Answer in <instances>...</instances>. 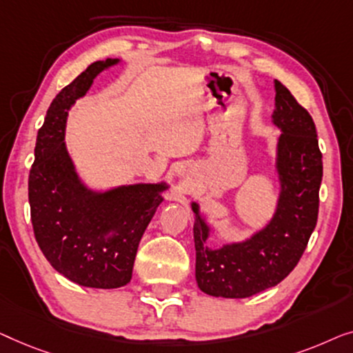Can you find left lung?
I'll use <instances>...</instances> for the list:
<instances>
[{
  "label": "left lung",
  "instance_id": "1",
  "mask_svg": "<svg viewBox=\"0 0 353 353\" xmlns=\"http://www.w3.org/2000/svg\"><path fill=\"white\" fill-rule=\"evenodd\" d=\"M275 94L272 123L281 134L275 143L278 196L270 219L243 240L214 248L208 245L214 228L192 201L195 278L210 296L243 299L278 285L299 262L316 224L323 161L315 123L278 79Z\"/></svg>",
  "mask_w": 353,
  "mask_h": 353
}]
</instances>
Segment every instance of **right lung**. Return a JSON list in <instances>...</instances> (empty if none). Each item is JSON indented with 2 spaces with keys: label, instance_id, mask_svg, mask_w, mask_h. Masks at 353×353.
<instances>
[{
  "label": "right lung",
  "instance_id": "1",
  "mask_svg": "<svg viewBox=\"0 0 353 353\" xmlns=\"http://www.w3.org/2000/svg\"><path fill=\"white\" fill-rule=\"evenodd\" d=\"M105 59L89 65L62 89L38 131L28 177L34 238L49 264L77 285L99 290L131 281L139 241L170 183L136 182L91 187L77 170L65 143L68 112L94 79L118 65Z\"/></svg>",
  "mask_w": 353,
  "mask_h": 353
}]
</instances>
